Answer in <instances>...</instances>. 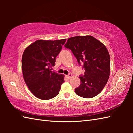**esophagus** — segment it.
<instances>
[{"instance_id": "34e87169", "label": "esophagus", "mask_w": 133, "mask_h": 133, "mask_svg": "<svg viewBox=\"0 0 133 133\" xmlns=\"http://www.w3.org/2000/svg\"><path fill=\"white\" fill-rule=\"evenodd\" d=\"M72 77V75L71 74H69V75H66V77H67V78H68V79H70Z\"/></svg>"}]
</instances>
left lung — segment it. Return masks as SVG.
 Returning a JSON list of instances; mask_svg holds the SVG:
<instances>
[{
  "mask_svg": "<svg viewBox=\"0 0 133 133\" xmlns=\"http://www.w3.org/2000/svg\"><path fill=\"white\" fill-rule=\"evenodd\" d=\"M65 47L72 51L79 64L83 63L84 75L76 94L85 98H93L102 91L110 73V58L107 48L92 36H76L68 39Z\"/></svg>",
  "mask_w": 133,
  "mask_h": 133,
  "instance_id": "left-lung-1",
  "label": "left lung"
}]
</instances>
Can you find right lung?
<instances>
[{
  "mask_svg": "<svg viewBox=\"0 0 133 133\" xmlns=\"http://www.w3.org/2000/svg\"><path fill=\"white\" fill-rule=\"evenodd\" d=\"M66 39L37 40L24 50L22 69L25 83L36 98L48 100L59 94L64 76L51 71Z\"/></svg>",
  "mask_w": 133,
  "mask_h": 133,
  "instance_id": "right-lung-1",
  "label": "right lung"
}]
</instances>
